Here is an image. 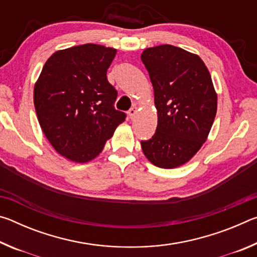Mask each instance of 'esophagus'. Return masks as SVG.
I'll return each mask as SVG.
<instances>
[{
	"label": "esophagus",
	"instance_id": "1",
	"mask_svg": "<svg viewBox=\"0 0 257 257\" xmlns=\"http://www.w3.org/2000/svg\"><path fill=\"white\" fill-rule=\"evenodd\" d=\"M136 114H137V108L136 107H132L128 111V115H129V118L132 119V120L135 119V116H136Z\"/></svg>",
	"mask_w": 257,
	"mask_h": 257
}]
</instances>
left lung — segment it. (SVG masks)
I'll use <instances>...</instances> for the list:
<instances>
[{"mask_svg": "<svg viewBox=\"0 0 257 257\" xmlns=\"http://www.w3.org/2000/svg\"><path fill=\"white\" fill-rule=\"evenodd\" d=\"M142 62L154 89L158 125L143 153L155 167H181L206 142L217 108V94L197 54L163 44L143 51Z\"/></svg>", "mask_w": 257, "mask_h": 257, "instance_id": "obj_1", "label": "left lung"}]
</instances>
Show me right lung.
Here are the masks:
<instances>
[{
  "instance_id": "add662e5",
  "label": "right lung",
  "mask_w": 257,
  "mask_h": 257,
  "mask_svg": "<svg viewBox=\"0 0 257 257\" xmlns=\"http://www.w3.org/2000/svg\"><path fill=\"white\" fill-rule=\"evenodd\" d=\"M116 54L113 47L84 44L52 54L34 86L38 122L60 155L86 163L125 120L113 104L116 90L106 71Z\"/></svg>"
}]
</instances>
